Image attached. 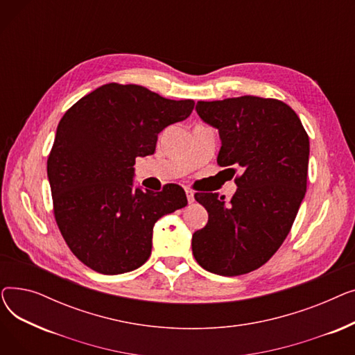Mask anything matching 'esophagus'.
<instances>
[{
  "label": "esophagus",
  "mask_w": 355,
  "mask_h": 355,
  "mask_svg": "<svg viewBox=\"0 0 355 355\" xmlns=\"http://www.w3.org/2000/svg\"><path fill=\"white\" fill-rule=\"evenodd\" d=\"M185 194H187V200H189V202H194V193H193L190 189L185 190Z\"/></svg>",
  "instance_id": "1"
}]
</instances>
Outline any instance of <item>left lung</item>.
Wrapping results in <instances>:
<instances>
[{
  "label": "left lung",
  "mask_w": 355,
  "mask_h": 355,
  "mask_svg": "<svg viewBox=\"0 0 355 355\" xmlns=\"http://www.w3.org/2000/svg\"><path fill=\"white\" fill-rule=\"evenodd\" d=\"M196 109L218 129L217 164L241 174L230 201L194 194L209 221L193 234V254L211 273L245 275L265 265L291 232L306 193L309 138L295 110L277 99L198 101Z\"/></svg>",
  "instance_id": "obj_1"
}]
</instances>
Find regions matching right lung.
Segmentation results:
<instances>
[{
    "label": "right lung",
    "mask_w": 355,
    "mask_h": 355,
    "mask_svg": "<svg viewBox=\"0 0 355 355\" xmlns=\"http://www.w3.org/2000/svg\"><path fill=\"white\" fill-rule=\"evenodd\" d=\"M194 101H171L139 85L107 83L74 103L59 122L47 159L53 213L82 263L103 275L142 266L162 216L187 206L177 184L134 189L137 157L155 153L158 134L187 119Z\"/></svg>",
    "instance_id": "right-lung-1"
}]
</instances>
